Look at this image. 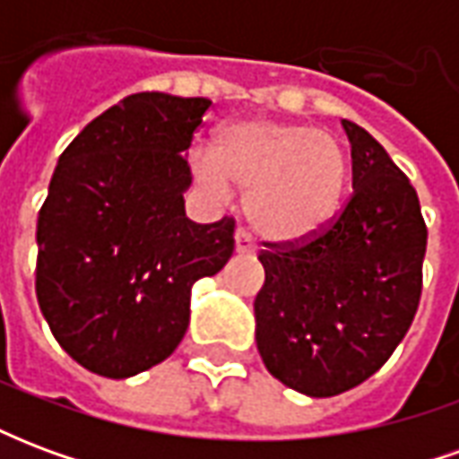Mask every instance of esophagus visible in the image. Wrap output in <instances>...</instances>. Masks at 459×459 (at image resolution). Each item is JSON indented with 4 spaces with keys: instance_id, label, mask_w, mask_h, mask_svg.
<instances>
[{
    "instance_id": "34e87169",
    "label": "esophagus",
    "mask_w": 459,
    "mask_h": 459,
    "mask_svg": "<svg viewBox=\"0 0 459 459\" xmlns=\"http://www.w3.org/2000/svg\"><path fill=\"white\" fill-rule=\"evenodd\" d=\"M236 253H240V255H253L255 253V243L250 238L248 230H236Z\"/></svg>"
}]
</instances>
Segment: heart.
<instances>
[{"label": "heart", "instance_id": "1", "mask_svg": "<svg viewBox=\"0 0 459 459\" xmlns=\"http://www.w3.org/2000/svg\"><path fill=\"white\" fill-rule=\"evenodd\" d=\"M191 174L211 194L246 189L243 211L260 238L295 243L334 219L349 179L337 134L299 122L248 117L223 127L213 154L196 152Z\"/></svg>", "mask_w": 459, "mask_h": 459}]
</instances>
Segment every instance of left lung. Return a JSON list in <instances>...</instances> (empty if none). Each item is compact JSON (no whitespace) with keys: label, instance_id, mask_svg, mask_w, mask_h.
<instances>
[{"label":"left lung","instance_id":"1","mask_svg":"<svg viewBox=\"0 0 459 459\" xmlns=\"http://www.w3.org/2000/svg\"><path fill=\"white\" fill-rule=\"evenodd\" d=\"M342 127L351 199L317 238L260 253L265 285L253 302L265 368L312 398L374 376L405 337L423 288L428 229L418 194L364 127Z\"/></svg>","mask_w":459,"mask_h":459}]
</instances>
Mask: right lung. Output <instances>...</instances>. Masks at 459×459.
Returning <instances> with one entry per match:
<instances>
[{
    "label": "right lung",
    "instance_id": "1",
    "mask_svg": "<svg viewBox=\"0 0 459 459\" xmlns=\"http://www.w3.org/2000/svg\"><path fill=\"white\" fill-rule=\"evenodd\" d=\"M209 98L134 93L58 157L39 211L36 298L58 344L105 378L164 361L189 327L191 288L233 255V219L194 223V132Z\"/></svg>",
    "mask_w": 459,
    "mask_h": 459
}]
</instances>
